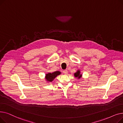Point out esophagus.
I'll use <instances>...</instances> for the list:
<instances>
[{"label": "esophagus", "mask_w": 123, "mask_h": 123, "mask_svg": "<svg viewBox=\"0 0 123 123\" xmlns=\"http://www.w3.org/2000/svg\"><path fill=\"white\" fill-rule=\"evenodd\" d=\"M63 73H64V74L67 75V73H68V71H67V70H64V71H63Z\"/></svg>", "instance_id": "1"}]
</instances>
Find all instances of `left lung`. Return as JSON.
I'll return each mask as SVG.
<instances>
[{
  "mask_svg": "<svg viewBox=\"0 0 123 123\" xmlns=\"http://www.w3.org/2000/svg\"><path fill=\"white\" fill-rule=\"evenodd\" d=\"M74 76L75 78H77V79H80L82 77V74L81 73V71L80 70H78L77 71L74 73Z\"/></svg>",
  "mask_w": 123,
  "mask_h": 123,
  "instance_id": "obj_1",
  "label": "left lung"
}]
</instances>
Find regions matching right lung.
<instances>
[{
	"label": "right lung",
	"instance_id": "right-lung-1",
	"mask_svg": "<svg viewBox=\"0 0 123 123\" xmlns=\"http://www.w3.org/2000/svg\"><path fill=\"white\" fill-rule=\"evenodd\" d=\"M61 72L59 71H56L53 72L52 73L49 72L46 74L45 76V79L47 83H51L52 82L56 77L61 74Z\"/></svg>",
	"mask_w": 123,
	"mask_h": 123
}]
</instances>
